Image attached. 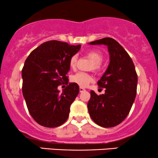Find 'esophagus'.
Here are the masks:
<instances>
[{
  "label": "esophagus",
  "mask_w": 158,
  "mask_h": 158,
  "mask_svg": "<svg viewBox=\"0 0 158 158\" xmlns=\"http://www.w3.org/2000/svg\"><path fill=\"white\" fill-rule=\"evenodd\" d=\"M85 90H85L84 88H82V87H80V88H79V91H80L81 93V92L85 91Z\"/></svg>",
  "instance_id": "esophagus-1"
}]
</instances>
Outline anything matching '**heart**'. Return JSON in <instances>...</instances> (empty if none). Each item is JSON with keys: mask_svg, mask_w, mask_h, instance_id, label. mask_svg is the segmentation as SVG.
<instances>
[{"mask_svg": "<svg viewBox=\"0 0 158 158\" xmlns=\"http://www.w3.org/2000/svg\"><path fill=\"white\" fill-rule=\"evenodd\" d=\"M88 57L94 61V64L92 66V68L95 71H98L101 68V63L102 62L103 57L102 53L98 50H90L88 52ZM77 62V56H73L70 58V61H69V65L71 69H76ZM71 81L76 84L79 85L80 87H86L89 83L93 81V77L90 74L87 73H83V72H79L77 74L73 76L71 78Z\"/></svg>", "mask_w": 158, "mask_h": 158, "instance_id": "1", "label": "heart"}]
</instances>
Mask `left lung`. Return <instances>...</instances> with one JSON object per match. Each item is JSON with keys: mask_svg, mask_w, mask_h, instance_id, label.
Instances as JSON below:
<instances>
[{"mask_svg": "<svg viewBox=\"0 0 158 158\" xmlns=\"http://www.w3.org/2000/svg\"><path fill=\"white\" fill-rule=\"evenodd\" d=\"M89 44L106 45L110 62L97 82L100 89L105 88V94L97 95L94 90L90 91L88 112L99 126L114 127L126 118L136 97L137 75L135 64L128 52L114 39L104 38Z\"/></svg>", "mask_w": 158, "mask_h": 158, "instance_id": "1", "label": "left lung"}]
</instances>
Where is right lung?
I'll list each match as a JSON object with an SVG mask.
<instances>
[{
	"mask_svg": "<svg viewBox=\"0 0 158 158\" xmlns=\"http://www.w3.org/2000/svg\"><path fill=\"white\" fill-rule=\"evenodd\" d=\"M81 45L59 41L43 43L29 55L22 69V92L29 112L36 123L55 128L66 122L70 105L79 93L76 83H69L60 93L57 86L67 81L70 58Z\"/></svg>",
	"mask_w": 158,
	"mask_h": 158,
	"instance_id": "1",
	"label": "right lung"
}]
</instances>
